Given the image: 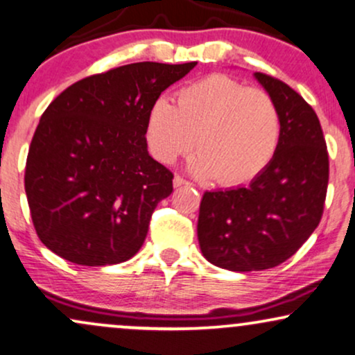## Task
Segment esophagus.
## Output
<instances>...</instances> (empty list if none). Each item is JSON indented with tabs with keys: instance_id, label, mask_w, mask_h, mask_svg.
Returning a JSON list of instances; mask_svg holds the SVG:
<instances>
[{
	"instance_id": "1",
	"label": "esophagus",
	"mask_w": 355,
	"mask_h": 355,
	"mask_svg": "<svg viewBox=\"0 0 355 355\" xmlns=\"http://www.w3.org/2000/svg\"><path fill=\"white\" fill-rule=\"evenodd\" d=\"M187 185H191V183L187 182L185 178L180 177V175H175V177H173V187H187Z\"/></svg>"
}]
</instances>
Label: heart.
Segmentation results:
<instances>
[{
    "label": "heart",
    "mask_w": 355,
    "mask_h": 355,
    "mask_svg": "<svg viewBox=\"0 0 355 355\" xmlns=\"http://www.w3.org/2000/svg\"><path fill=\"white\" fill-rule=\"evenodd\" d=\"M282 118L267 92L214 73L177 93V106L160 98L147 116V142L157 160L172 164L193 147L191 170L221 185L254 180L277 155Z\"/></svg>",
    "instance_id": "b5f03b06"
}]
</instances>
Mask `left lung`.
<instances>
[{"mask_svg":"<svg viewBox=\"0 0 355 355\" xmlns=\"http://www.w3.org/2000/svg\"><path fill=\"white\" fill-rule=\"evenodd\" d=\"M277 103L282 141L270 165L249 185L206 191L198 241L205 259L232 272L280 266L321 221L329 159L320 119L293 88L254 73Z\"/></svg>","mask_w":355,"mask_h":355,"instance_id":"obj_1","label":"left lung"}]
</instances>
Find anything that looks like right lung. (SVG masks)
<instances>
[{
	"label": "right lung",
	"mask_w": 355,
	"mask_h": 355,
	"mask_svg": "<svg viewBox=\"0 0 355 355\" xmlns=\"http://www.w3.org/2000/svg\"><path fill=\"white\" fill-rule=\"evenodd\" d=\"M196 62H137L92 75L40 116L24 187L35 232L78 266L125 262L144 244L173 173L147 152V116Z\"/></svg>",
	"instance_id": "add662e5"
}]
</instances>
